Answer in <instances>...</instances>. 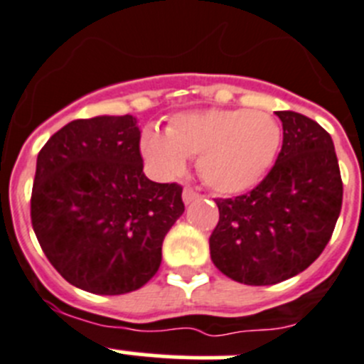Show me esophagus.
I'll list each match as a JSON object with an SVG mask.
<instances>
[{
	"mask_svg": "<svg viewBox=\"0 0 364 364\" xmlns=\"http://www.w3.org/2000/svg\"><path fill=\"white\" fill-rule=\"evenodd\" d=\"M196 199H199V193L193 188H188V186H186V188L183 190V201H185V205L196 201Z\"/></svg>",
	"mask_w": 364,
	"mask_h": 364,
	"instance_id": "obj_1",
	"label": "esophagus"
}]
</instances>
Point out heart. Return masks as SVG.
Masks as SVG:
<instances>
[{
	"instance_id": "heart-1",
	"label": "heart",
	"mask_w": 364,
	"mask_h": 364,
	"mask_svg": "<svg viewBox=\"0 0 364 364\" xmlns=\"http://www.w3.org/2000/svg\"><path fill=\"white\" fill-rule=\"evenodd\" d=\"M280 127L262 111L206 109L172 118L166 134L147 129L140 149L159 178L185 168V158H198V172L210 188L223 193L250 190L264 178L280 147Z\"/></svg>"
}]
</instances>
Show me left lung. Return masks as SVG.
<instances>
[{
  "mask_svg": "<svg viewBox=\"0 0 364 364\" xmlns=\"http://www.w3.org/2000/svg\"><path fill=\"white\" fill-rule=\"evenodd\" d=\"M284 140L266 178L250 192L215 199L210 235L217 269L246 285H273L307 269L331 240L343 203L332 138L318 122L277 111Z\"/></svg>",
  "mask_w": 364,
  "mask_h": 364,
  "instance_id": "8db88e82",
  "label": "left lung"
}]
</instances>
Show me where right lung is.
<instances>
[{
  "mask_svg": "<svg viewBox=\"0 0 364 364\" xmlns=\"http://www.w3.org/2000/svg\"><path fill=\"white\" fill-rule=\"evenodd\" d=\"M140 138L131 114L80 118L37 156L33 232L60 277L87 293L114 296L147 284L185 212L181 185L144 174Z\"/></svg>",
  "mask_w": 364,
  "mask_h": 364,
  "instance_id": "right-lung-1",
  "label": "right lung"
}]
</instances>
